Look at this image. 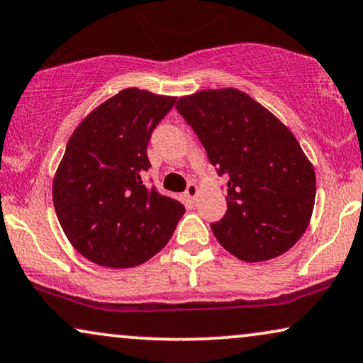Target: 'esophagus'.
<instances>
[{"label": "esophagus", "mask_w": 363, "mask_h": 363, "mask_svg": "<svg viewBox=\"0 0 363 363\" xmlns=\"http://www.w3.org/2000/svg\"><path fill=\"white\" fill-rule=\"evenodd\" d=\"M199 193H200V190H199V186L195 185V183H190V185L186 186L185 195L188 196V200L195 201V200H196V196H199Z\"/></svg>", "instance_id": "1"}]
</instances>
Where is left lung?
I'll return each mask as SVG.
<instances>
[{
    "instance_id": "1",
    "label": "left lung",
    "mask_w": 363,
    "mask_h": 363,
    "mask_svg": "<svg viewBox=\"0 0 363 363\" xmlns=\"http://www.w3.org/2000/svg\"><path fill=\"white\" fill-rule=\"evenodd\" d=\"M218 175L228 210L213 235L243 262L280 257L307 230L315 205V170L295 135L237 88L201 89L177 101Z\"/></svg>"
}]
</instances>
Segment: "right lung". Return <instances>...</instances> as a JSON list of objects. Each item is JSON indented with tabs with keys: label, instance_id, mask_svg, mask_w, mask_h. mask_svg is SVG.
<instances>
[{
	"label": "right lung",
	"instance_id": "obj_1",
	"mask_svg": "<svg viewBox=\"0 0 363 363\" xmlns=\"http://www.w3.org/2000/svg\"><path fill=\"white\" fill-rule=\"evenodd\" d=\"M175 96L125 88L84 116L53 178L61 228L84 258L108 268L141 265L162 250L185 213L143 185L147 147Z\"/></svg>",
	"mask_w": 363,
	"mask_h": 363
}]
</instances>
